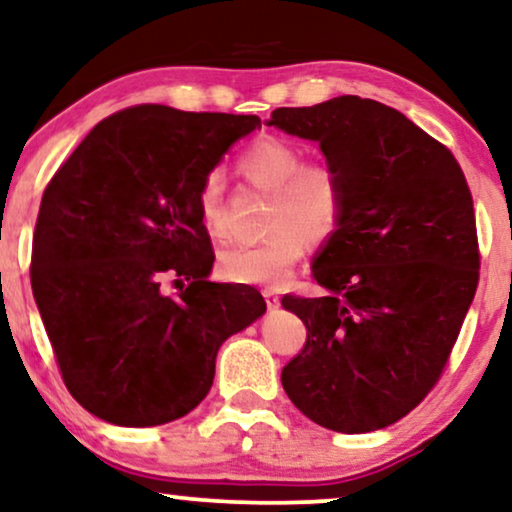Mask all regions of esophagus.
Returning <instances> with one entry per match:
<instances>
[{
    "mask_svg": "<svg viewBox=\"0 0 512 512\" xmlns=\"http://www.w3.org/2000/svg\"><path fill=\"white\" fill-rule=\"evenodd\" d=\"M263 298H265V303H268V308L272 310V308H277V305H280V294H277V291H272V289H263Z\"/></svg>",
    "mask_w": 512,
    "mask_h": 512,
    "instance_id": "obj_1",
    "label": "esophagus"
}]
</instances>
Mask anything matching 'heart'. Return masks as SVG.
I'll return each instance as SVG.
<instances>
[{
    "instance_id": "heart-1",
    "label": "heart",
    "mask_w": 512,
    "mask_h": 512,
    "mask_svg": "<svg viewBox=\"0 0 512 512\" xmlns=\"http://www.w3.org/2000/svg\"><path fill=\"white\" fill-rule=\"evenodd\" d=\"M237 171L256 190L270 192L263 242L225 249L218 270L237 284L282 287L308 244H324L345 221L343 178L331 162L310 159L296 143L261 136L237 159ZM197 214L211 237H223V181L209 171L197 190Z\"/></svg>"
}]
</instances>
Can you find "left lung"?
I'll return each instance as SVG.
<instances>
[{
    "label": "left lung",
    "mask_w": 512,
    "mask_h": 512,
    "mask_svg": "<svg viewBox=\"0 0 512 512\" xmlns=\"http://www.w3.org/2000/svg\"><path fill=\"white\" fill-rule=\"evenodd\" d=\"M268 124L320 143L345 188V221L313 265L327 296L282 298L308 329L284 393L336 433L393 426L440 381L480 280L466 176L449 148L371 98L277 108Z\"/></svg>",
    "instance_id": "1"
}]
</instances>
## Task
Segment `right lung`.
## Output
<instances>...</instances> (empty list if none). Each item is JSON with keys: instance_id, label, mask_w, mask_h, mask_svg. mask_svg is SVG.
<instances>
[{"instance_id": "obj_1", "label": "right lung", "mask_w": 512, "mask_h": 512, "mask_svg": "<svg viewBox=\"0 0 512 512\" xmlns=\"http://www.w3.org/2000/svg\"><path fill=\"white\" fill-rule=\"evenodd\" d=\"M256 115L134 105L98 122L46 185L30 282L65 388L115 426L197 407L225 338L265 313L256 289L209 282L197 190ZM174 276L176 297L161 284Z\"/></svg>"}]
</instances>
